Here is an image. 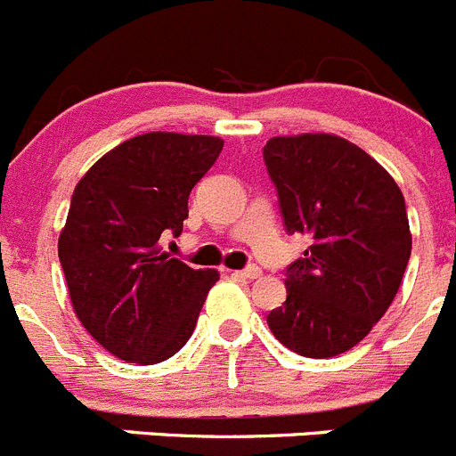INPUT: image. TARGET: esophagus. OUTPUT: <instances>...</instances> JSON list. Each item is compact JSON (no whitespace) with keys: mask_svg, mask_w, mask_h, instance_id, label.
Masks as SVG:
<instances>
[{"mask_svg":"<svg viewBox=\"0 0 456 456\" xmlns=\"http://www.w3.org/2000/svg\"><path fill=\"white\" fill-rule=\"evenodd\" d=\"M236 277H243V279H258L261 277V268H258V265H249V268H245V270H236Z\"/></svg>","mask_w":456,"mask_h":456,"instance_id":"obj_1","label":"esophagus"}]
</instances>
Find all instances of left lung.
I'll list each match as a JSON object with an SVG mask.
<instances>
[{
  "label": "left lung",
  "instance_id": "left-lung-1",
  "mask_svg": "<svg viewBox=\"0 0 456 456\" xmlns=\"http://www.w3.org/2000/svg\"><path fill=\"white\" fill-rule=\"evenodd\" d=\"M264 159L286 232L311 240L286 270V302L268 314L270 331L309 359L343 354L387 314L407 270L411 232L400 186L334 134L274 136Z\"/></svg>",
  "mask_w": 456,
  "mask_h": 456
}]
</instances>
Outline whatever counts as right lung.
Here are the masks:
<instances>
[{
	"label": "right lung",
	"mask_w": 456,
	"mask_h": 456,
	"mask_svg": "<svg viewBox=\"0 0 456 456\" xmlns=\"http://www.w3.org/2000/svg\"><path fill=\"white\" fill-rule=\"evenodd\" d=\"M223 145L151 131L106 151L77 183L59 258L77 318L118 359L166 361L195 330L220 273L170 258L161 236L182 233L188 195Z\"/></svg>",
	"instance_id": "right-lung-1"
}]
</instances>
